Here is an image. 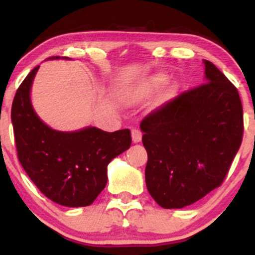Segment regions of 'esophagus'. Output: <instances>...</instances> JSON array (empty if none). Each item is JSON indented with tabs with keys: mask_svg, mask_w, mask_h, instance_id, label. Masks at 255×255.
Masks as SVG:
<instances>
[{
	"mask_svg": "<svg viewBox=\"0 0 255 255\" xmlns=\"http://www.w3.org/2000/svg\"><path fill=\"white\" fill-rule=\"evenodd\" d=\"M141 131L139 129H133L131 130V139H133V142H139L141 141Z\"/></svg>",
	"mask_w": 255,
	"mask_h": 255,
	"instance_id": "1",
	"label": "esophagus"
}]
</instances>
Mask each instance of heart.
Instances as JSON below:
<instances>
[{"label":"heart","instance_id":"heart-1","mask_svg":"<svg viewBox=\"0 0 255 255\" xmlns=\"http://www.w3.org/2000/svg\"><path fill=\"white\" fill-rule=\"evenodd\" d=\"M165 81L166 78L164 75H154V77L150 78L144 84V86H142L141 89V93H150L152 91L158 90L159 87H162L163 85L165 84Z\"/></svg>","mask_w":255,"mask_h":255}]
</instances>
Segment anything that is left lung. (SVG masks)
I'll return each instance as SVG.
<instances>
[{
    "instance_id": "obj_1",
    "label": "left lung",
    "mask_w": 255,
    "mask_h": 255,
    "mask_svg": "<svg viewBox=\"0 0 255 255\" xmlns=\"http://www.w3.org/2000/svg\"><path fill=\"white\" fill-rule=\"evenodd\" d=\"M205 84L181 93L142 120L145 180L159 206L182 209L221 186L244 135L238 89L204 60Z\"/></svg>"
}]
</instances>
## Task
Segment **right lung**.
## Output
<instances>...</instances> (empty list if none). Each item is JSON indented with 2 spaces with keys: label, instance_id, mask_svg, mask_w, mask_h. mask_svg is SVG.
Instances as JSON below:
<instances>
[{
  "label": "right lung",
  "instance_id": "obj_1",
  "mask_svg": "<svg viewBox=\"0 0 255 255\" xmlns=\"http://www.w3.org/2000/svg\"><path fill=\"white\" fill-rule=\"evenodd\" d=\"M60 58L58 56L50 57ZM39 66L17 89L11 104V124L22 168L40 192L67 207L89 206L107 186V166L129 148L130 130L104 131L87 127L58 131L38 118L30 91Z\"/></svg>",
  "mask_w": 255,
  "mask_h": 255
}]
</instances>
